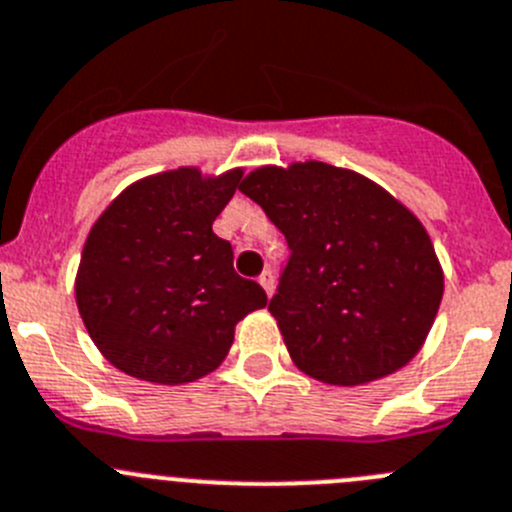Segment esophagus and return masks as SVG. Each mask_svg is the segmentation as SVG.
<instances>
[{"label":"esophagus","instance_id":"esophagus-1","mask_svg":"<svg viewBox=\"0 0 512 512\" xmlns=\"http://www.w3.org/2000/svg\"><path fill=\"white\" fill-rule=\"evenodd\" d=\"M259 284L264 287L266 297H271V294H274V274H271V271H264V274L259 276Z\"/></svg>","mask_w":512,"mask_h":512}]
</instances>
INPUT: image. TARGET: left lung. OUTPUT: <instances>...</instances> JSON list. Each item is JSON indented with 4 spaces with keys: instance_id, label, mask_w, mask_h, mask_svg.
Segmentation results:
<instances>
[{
    "instance_id": "8db88e82",
    "label": "left lung",
    "mask_w": 512,
    "mask_h": 512,
    "mask_svg": "<svg viewBox=\"0 0 512 512\" xmlns=\"http://www.w3.org/2000/svg\"><path fill=\"white\" fill-rule=\"evenodd\" d=\"M238 190L292 248L269 312L302 373L353 388L416 358L437 320L444 271L401 200L317 159L256 167Z\"/></svg>"
}]
</instances>
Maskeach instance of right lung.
Returning <instances> with one entry per match:
<instances>
[{
    "label": "right lung",
    "mask_w": 512,
    "mask_h": 512,
    "mask_svg": "<svg viewBox=\"0 0 512 512\" xmlns=\"http://www.w3.org/2000/svg\"><path fill=\"white\" fill-rule=\"evenodd\" d=\"M243 167H177L131 182L88 231L75 304L93 345L121 373L182 386L225 360L246 314L266 307L213 233Z\"/></svg>",
    "instance_id": "right-lung-1"
}]
</instances>
